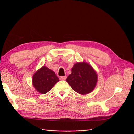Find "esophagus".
<instances>
[{
	"instance_id": "obj_1",
	"label": "esophagus",
	"mask_w": 134,
	"mask_h": 134,
	"mask_svg": "<svg viewBox=\"0 0 134 134\" xmlns=\"http://www.w3.org/2000/svg\"><path fill=\"white\" fill-rule=\"evenodd\" d=\"M66 76H60V80H66Z\"/></svg>"
}]
</instances>
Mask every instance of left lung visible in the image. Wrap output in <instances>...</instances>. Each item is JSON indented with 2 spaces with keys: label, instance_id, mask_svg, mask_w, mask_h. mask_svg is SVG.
<instances>
[{
  "label": "left lung",
  "instance_id": "1",
  "mask_svg": "<svg viewBox=\"0 0 134 134\" xmlns=\"http://www.w3.org/2000/svg\"><path fill=\"white\" fill-rule=\"evenodd\" d=\"M66 82L72 90L82 95L92 92L98 82V75L91 65L86 62L75 63L71 69V74Z\"/></svg>",
  "mask_w": 134,
  "mask_h": 134
}]
</instances>
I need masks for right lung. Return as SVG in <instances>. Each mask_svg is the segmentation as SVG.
I'll use <instances>...</instances> for the list:
<instances>
[{
	"label": "right lung",
	"mask_w": 134,
	"mask_h": 134,
	"mask_svg": "<svg viewBox=\"0 0 134 134\" xmlns=\"http://www.w3.org/2000/svg\"><path fill=\"white\" fill-rule=\"evenodd\" d=\"M59 81L54 71L46 66H42L36 71L32 76V84L40 94H46Z\"/></svg>",
	"instance_id": "add662e5"
}]
</instances>
